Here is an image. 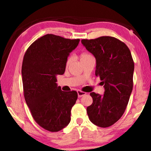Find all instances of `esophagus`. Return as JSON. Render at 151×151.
<instances>
[{"mask_svg":"<svg viewBox=\"0 0 151 151\" xmlns=\"http://www.w3.org/2000/svg\"><path fill=\"white\" fill-rule=\"evenodd\" d=\"M77 93H78V97H82L84 95H85L86 94V93H85V92L82 91L81 90H78L77 91Z\"/></svg>","mask_w":151,"mask_h":151,"instance_id":"esophagus-1","label":"esophagus"}]
</instances>
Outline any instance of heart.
<instances>
[{"label":"heart","instance_id":"obj_1","mask_svg":"<svg viewBox=\"0 0 151 151\" xmlns=\"http://www.w3.org/2000/svg\"><path fill=\"white\" fill-rule=\"evenodd\" d=\"M89 56H91L90 54H88V53H83V54H81V59H83V58H85L86 57H88ZM71 62V58H68L67 60H66V66H68L69 65V64Z\"/></svg>","mask_w":151,"mask_h":151}]
</instances>
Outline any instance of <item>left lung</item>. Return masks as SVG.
<instances>
[{"mask_svg":"<svg viewBox=\"0 0 151 151\" xmlns=\"http://www.w3.org/2000/svg\"><path fill=\"white\" fill-rule=\"evenodd\" d=\"M81 42L96 58L95 75L104 85L103 96L91 93L93 103L86 108L90 121L106 128L121 119L133 87L134 61L129 47L116 38L104 36Z\"/></svg>","mask_w":151,"mask_h":151,"instance_id":"left-lung-1","label":"left lung"}]
</instances>
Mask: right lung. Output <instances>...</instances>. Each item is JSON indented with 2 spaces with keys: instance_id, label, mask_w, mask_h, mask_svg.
Masks as SVG:
<instances>
[{
  "instance_id": "right-lung-1",
  "label": "right lung",
  "mask_w": 151,
  "mask_h": 151,
  "mask_svg": "<svg viewBox=\"0 0 151 151\" xmlns=\"http://www.w3.org/2000/svg\"><path fill=\"white\" fill-rule=\"evenodd\" d=\"M79 41L48 34L32 43L24 56L21 73L24 99L35 122L50 132L60 131L70 121L78 94L63 91L56 76L65 73L68 55Z\"/></svg>"
}]
</instances>
